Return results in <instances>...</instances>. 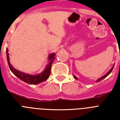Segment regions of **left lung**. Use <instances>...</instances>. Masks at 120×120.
<instances>
[{
	"instance_id": "8db88e82",
	"label": "left lung",
	"mask_w": 120,
	"mask_h": 120,
	"mask_svg": "<svg viewBox=\"0 0 120 120\" xmlns=\"http://www.w3.org/2000/svg\"><path fill=\"white\" fill-rule=\"evenodd\" d=\"M114 66H113V67H112V68H111V69L109 71H108V73H107L105 75H104L103 76H102V77H100V78H99V79H97V82H100V80H103V79H105V78L106 77H107V76H108V75H109L110 73H111V72H112V70H113V68H114ZM74 76V77H75V79H76V80H77V77H76V76H75V75H74V76Z\"/></svg>"
}]
</instances>
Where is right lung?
<instances>
[{
	"instance_id": "right-lung-1",
	"label": "right lung",
	"mask_w": 120,
	"mask_h": 120,
	"mask_svg": "<svg viewBox=\"0 0 120 120\" xmlns=\"http://www.w3.org/2000/svg\"><path fill=\"white\" fill-rule=\"evenodd\" d=\"M6 57H7V61H8L9 67L10 68L11 71L12 72L14 75L15 76L19 78L20 80H23V82H26L30 85H37L38 83H41L45 81L48 79L50 75V70L52 64L53 62L55 59V53H52L50 54L49 56V63L45 67V70L43 71L42 73L37 75H31L29 74H26V73H23L22 71L16 70L15 68L12 66V65L10 64L9 62V53H8V49L6 48Z\"/></svg>"
}]
</instances>
